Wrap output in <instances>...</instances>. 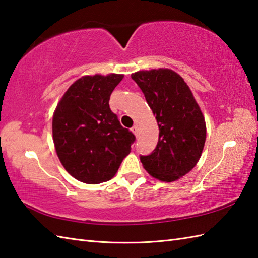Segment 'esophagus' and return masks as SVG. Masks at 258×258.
<instances>
[{
	"mask_svg": "<svg viewBox=\"0 0 258 258\" xmlns=\"http://www.w3.org/2000/svg\"><path fill=\"white\" fill-rule=\"evenodd\" d=\"M131 130H132V132H133V133H134L136 136L139 135V127H138V125H134L133 127L131 128Z\"/></svg>",
	"mask_w": 258,
	"mask_h": 258,
	"instance_id": "obj_1",
	"label": "esophagus"
}]
</instances>
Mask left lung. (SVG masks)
<instances>
[{
  "mask_svg": "<svg viewBox=\"0 0 258 258\" xmlns=\"http://www.w3.org/2000/svg\"><path fill=\"white\" fill-rule=\"evenodd\" d=\"M132 79L143 92L160 128L155 150L141 155V162L153 177L173 182L200 160L206 140L204 116L188 85L174 71H139Z\"/></svg>",
  "mask_w": 258,
  "mask_h": 258,
  "instance_id": "obj_1",
  "label": "left lung"
}]
</instances>
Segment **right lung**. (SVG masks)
<instances>
[{
    "mask_svg": "<svg viewBox=\"0 0 258 258\" xmlns=\"http://www.w3.org/2000/svg\"><path fill=\"white\" fill-rule=\"evenodd\" d=\"M120 74L83 76L69 87L54 112L52 130L57 156L80 182L111 179L130 154L135 135L109 108Z\"/></svg>",
    "mask_w": 258,
    "mask_h": 258,
    "instance_id": "add662e5",
    "label": "right lung"
}]
</instances>
